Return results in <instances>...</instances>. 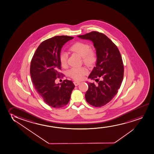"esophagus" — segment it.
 Returning a JSON list of instances; mask_svg holds the SVG:
<instances>
[{"mask_svg": "<svg viewBox=\"0 0 154 154\" xmlns=\"http://www.w3.org/2000/svg\"><path fill=\"white\" fill-rule=\"evenodd\" d=\"M74 84L75 85V86H77L80 84V82H74Z\"/></svg>", "mask_w": 154, "mask_h": 154, "instance_id": "34e87169", "label": "esophagus"}]
</instances>
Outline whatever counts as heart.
Instances as JSON below:
<instances>
[{
	"label": "heart",
	"mask_w": 154,
	"mask_h": 154,
	"mask_svg": "<svg viewBox=\"0 0 154 154\" xmlns=\"http://www.w3.org/2000/svg\"><path fill=\"white\" fill-rule=\"evenodd\" d=\"M70 50L76 53L82 58L84 63L88 66H91L96 60V54L93 49L90 48L89 45L86 42L78 41L70 46ZM60 61L63 67H65L68 63V54L66 52H62L60 55ZM88 73V70L85 67L72 68L68 71V75L76 80H80Z\"/></svg>",
	"instance_id": "b5f03b06"
}]
</instances>
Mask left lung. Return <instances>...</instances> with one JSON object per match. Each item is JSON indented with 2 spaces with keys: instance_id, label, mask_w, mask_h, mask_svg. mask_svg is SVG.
Segmentation results:
<instances>
[{
  "instance_id": "1",
  "label": "left lung",
  "mask_w": 154,
  "mask_h": 154,
  "mask_svg": "<svg viewBox=\"0 0 154 154\" xmlns=\"http://www.w3.org/2000/svg\"><path fill=\"white\" fill-rule=\"evenodd\" d=\"M78 36L91 40L96 48V67L88 78L95 79L98 85L88 82L85 98L90 105L101 107L112 100L122 84L124 65L121 55L116 44L102 33L92 31Z\"/></svg>"
}]
</instances>
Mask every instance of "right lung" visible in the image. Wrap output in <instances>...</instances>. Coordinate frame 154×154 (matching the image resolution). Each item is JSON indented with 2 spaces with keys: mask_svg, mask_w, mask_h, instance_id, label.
Segmentation results:
<instances>
[{
  "mask_svg": "<svg viewBox=\"0 0 154 154\" xmlns=\"http://www.w3.org/2000/svg\"><path fill=\"white\" fill-rule=\"evenodd\" d=\"M74 37L55 36L42 42L34 53L30 65V75L35 89L46 104L60 108L67 104L75 88L71 80L56 84L63 75L60 55L62 47Z\"/></svg>",
  "mask_w": 154,
  "mask_h": 154,
  "instance_id": "obj_1",
  "label": "right lung"
}]
</instances>
